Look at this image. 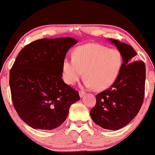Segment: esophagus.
<instances>
[{
	"mask_svg": "<svg viewBox=\"0 0 155 155\" xmlns=\"http://www.w3.org/2000/svg\"><path fill=\"white\" fill-rule=\"evenodd\" d=\"M85 95H86V92H85L84 91H83V90H81V91L79 92V95L81 97H83Z\"/></svg>",
	"mask_w": 155,
	"mask_h": 155,
	"instance_id": "34e87169",
	"label": "esophagus"
}]
</instances>
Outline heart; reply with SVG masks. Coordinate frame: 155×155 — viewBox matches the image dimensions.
Wrapping results in <instances>:
<instances>
[{
  "label": "heart",
  "mask_w": 155,
  "mask_h": 155,
  "mask_svg": "<svg viewBox=\"0 0 155 155\" xmlns=\"http://www.w3.org/2000/svg\"><path fill=\"white\" fill-rule=\"evenodd\" d=\"M122 65V54L118 49L87 44L74 49L73 59L63 60V76L65 82L74 84L84 71L87 86L104 90L116 81Z\"/></svg>",
  "instance_id": "b5f03b06"
}]
</instances>
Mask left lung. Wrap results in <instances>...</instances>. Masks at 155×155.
Returning <instances> with one entry per match:
<instances>
[{
    "mask_svg": "<svg viewBox=\"0 0 155 155\" xmlns=\"http://www.w3.org/2000/svg\"><path fill=\"white\" fill-rule=\"evenodd\" d=\"M109 41L121 52L123 63L113 84L96 95L90 116L103 128L117 130L127 125L143 104L146 67L143 61L136 60L137 53L131 46L114 38Z\"/></svg>",
    "mask_w": 155,
    "mask_h": 155,
    "instance_id": "obj_1",
    "label": "left lung"
}]
</instances>
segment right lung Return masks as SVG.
<instances>
[{
  "label": "right lung",
  "instance_id": "add662e5",
  "mask_svg": "<svg viewBox=\"0 0 155 155\" xmlns=\"http://www.w3.org/2000/svg\"><path fill=\"white\" fill-rule=\"evenodd\" d=\"M76 39L42 38L19 51L9 74L14 107L34 129L53 130L66 120L80 100L79 92L63 81V63Z\"/></svg>",
  "mask_w": 155,
  "mask_h": 155
}]
</instances>
